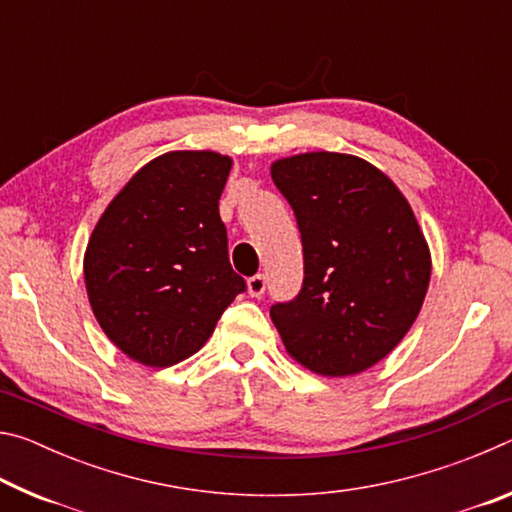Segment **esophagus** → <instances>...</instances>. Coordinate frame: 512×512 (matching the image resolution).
Wrapping results in <instances>:
<instances>
[{
	"label": "esophagus",
	"mask_w": 512,
	"mask_h": 512,
	"mask_svg": "<svg viewBox=\"0 0 512 512\" xmlns=\"http://www.w3.org/2000/svg\"><path fill=\"white\" fill-rule=\"evenodd\" d=\"M246 287H248L250 296H253V298H262L264 291H266V277H264L262 273H257V275L250 277Z\"/></svg>",
	"instance_id": "obj_1"
}]
</instances>
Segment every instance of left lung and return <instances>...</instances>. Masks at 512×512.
Returning <instances> with one entry per match:
<instances>
[{"label": "left lung", "instance_id": "left-lung-1", "mask_svg": "<svg viewBox=\"0 0 512 512\" xmlns=\"http://www.w3.org/2000/svg\"><path fill=\"white\" fill-rule=\"evenodd\" d=\"M296 212L305 280L271 307L289 357L323 377H350L395 350L418 318L431 253L409 201L357 155L311 151L271 164Z\"/></svg>", "mask_w": 512, "mask_h": 512}]
</instances>
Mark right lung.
Returning <instances> with one entry per match:
<instances>
[{"instance_id":"right-lung-1","label":"right lung","mask_w":512,"mask_h":512,"mask_svg":"<svg viewBox=\"0 0 512 512\" xmlns=\"http://www.w3.org/2000/svg\"><path fill=\"white\" fill-rule=\"evenodd\" d=\"M232 158L169 151L135 173L94 225L85 291L103 332L142 366L185 361L246 289L232 271L219 198Z\"/></svg>"}]
</instances>
